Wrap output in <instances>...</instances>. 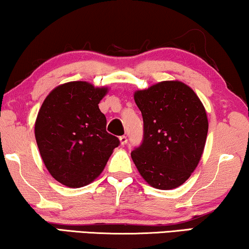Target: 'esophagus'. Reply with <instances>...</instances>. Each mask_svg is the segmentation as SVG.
<instances>
[{"label": "esophagus", "mask_w": 249, "mask_h": 249, "mask_svg": "<svg viewBox=\"0 0 249 249\" xmlns=\"http://www.w3.org/2000/svg\"><path fill=\"white\" fill-rule=\"evenodd\" d=\"M119 139H120V142H121L122 146H124L128 142V138L125 137V136H121V137L119 138Z\"/></svg>", "instance_id": "obj_1"}]
</instances>
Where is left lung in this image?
<instances>
[{
    "mask_svg": "<svg viewBox=\"0 0 249 249\" xmlns=\"http://www.w3.org/2000/svg\"><path fill=\"white\" fill-rule=\"evenodd\" d=\"M135 102L144 121V138L131 152L149 186L173 189L195 171L209 130L206 111L192 88L179 80L137 90Z\"/></svg>",
    "mask_w": 249,
    "mask_h": 249,
    "instance_id": "obj_1",
    "label": "left lung"
}]
</instances>
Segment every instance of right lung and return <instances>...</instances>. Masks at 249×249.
<instances>
[{
  "mask_svg": "<svg viewBox=\"0 0 249 249\" xmlns=\"http://www.w3.org/2000/svg\"><path fill=\"white\" fill-rule=\"evenodd\" d=\"M107 87L70 81L44 100L35 122L40 156L51 176L70 188L93 182L120 141L107 131L98 103Z\"/></svg>",
  "mask_w": 249,
  "mask_h": 249,
  "instance_id": "right-lung-1",
  "label": "right lung"
}]
</instances>
